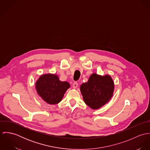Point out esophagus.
Wrapping results in <instances>:
<instances>
[{
    "mask_svg": "<svg viewBox=\"0 0 150 150\" xmlns=\"http://www.w3.org/2000/svg\"><path fill=\"white\" fill-rule=\"evenodd\" d=\"M77 86H78V83L74 82L73 84V88L75 89V88H77Z\"/></svg>",
    "mask_w": 150,
    "mask_h": 150,
    "instance_id": "1",
    "label": "esophagus"
}]
</instances>
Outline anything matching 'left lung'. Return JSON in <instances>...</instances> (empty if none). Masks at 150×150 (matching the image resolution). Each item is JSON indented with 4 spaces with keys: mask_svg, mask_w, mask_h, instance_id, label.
Here are the masks:
<instances>
[{
    "mask_svg": "<svg viewBox=\"0 0 150 150\" xmlns=\"http://www.w3.org/2000/svg\"><path fill=\"white\" fill-rule=\"evenodd\" d=\"M114 89V82L110 76H102L96 73L91 74L88 82L80 86L84 102L94 110L107 103L112 96Z\"/></svg>",
    "mask_w": 150,
    "mask_h": 150,
    "instance_id": "obj_1",
    "label": "left lung"
}]
</instances>
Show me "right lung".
<instances>
[{"label": "right lung", "mask_w": 150, "mask_h": 150, "mask_svg": "<svg viewBox=\"0 0 150 150\" xmlns=\"http://www.w3.org/2000/svg\"><path fill=\"white\" fill-rule=\"evenodd\" d=\"M70 84L66 81H61L58 76L52 74L41 76L36 83L38 93L43 100L50 105L60 102Z\"/></svg>", "instance_id": "right-lung-1"}]
</instances>
